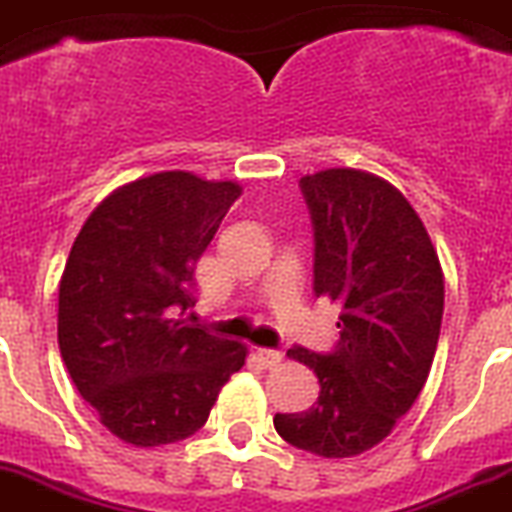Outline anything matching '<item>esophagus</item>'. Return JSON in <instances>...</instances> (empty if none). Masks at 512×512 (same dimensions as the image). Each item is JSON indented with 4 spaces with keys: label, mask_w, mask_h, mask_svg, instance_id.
Segmentation results:
<instances>
[{
    "label": "esophagus",
    "mask_w": 512,
    "mask_h": 512,
    "mask_svg": "<svg viewBox=\"0 0 512 512\" xmlns=\"http://www.w3.org/2000/svg\"><path fill=\"white\" fill-rule=\"evenodd\" d=\"M257 358L262 361V366L273 368V366H278V363L283 361V353H281V350H273V348H260V350H257Z\"/></svg>",
    "instance_id": "obj_1"
}]
</instances>
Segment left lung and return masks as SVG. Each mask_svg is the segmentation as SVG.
Here are the masks:
<instances>
[{"label": "left lung", "mask_w": 512, "mask_h": 512, "mask_svg": "<svg viewBox=\"0 0 512 512\" xmlns=\"http://www.w3.org/2000/svg\"><path fill=\"white\" fill-rule=\"evenodd\" d=\"M314 224V293L340 306L327 355L291 348L319 379L309 410L275 415L283 441L324 459L379 446L428 381L443 268L410 201L384 177L335 167L301 177Z\"/></svg>", "instance_id": "8db88e82"}]
</instances>
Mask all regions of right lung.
<instances>
[{
  "mask_svg": "<svg viewBox=\"0 0 512 512\" xmlns=\"http://www.w3.org/2000/svg\"><path fill=\"white\" fill-rule=\"evenodd\" d=\"M239 193L231 180L157 172L113 190L71 244L59 283L61 358L123 443L190 438L244 366L242 342L182 319L195 306V265Z\"/></svg>",
  "mask_w": 512,
  "mask_h": 512,
  "instance_id": "1",
  "label": "right lung"
}]
</instances>
